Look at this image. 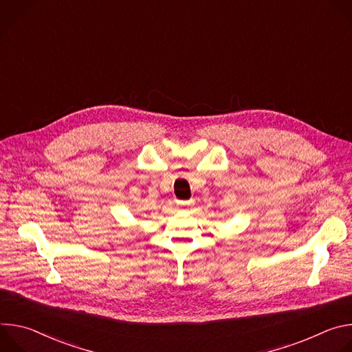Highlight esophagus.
Here are the masks:
<instances>
[{
    "label": "esophagus",
    "instance_id": "34e87169",
    "mask_svg": "<svg viewBox=\"0 0 352 352\" xmlns=\"http://www.w3.org/2000/svg\"><path fill=\"white\" fill-rule=\"evenodd\" d=\"M181 206H188V205H190L192 202H190V200H189V202H178Z\"/></svg>",
    "mask_w": 352,
    "mask_h": 352
}]
</instances>
